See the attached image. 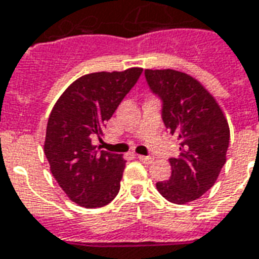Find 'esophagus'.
Wrapping results in <instances>:
<instances>
[{
	"mask_svg": "<svg viewBox=\"0 0 259 259\" xmlns=\"http://www.w3.org/2000/svg\"><path fill=\"white\" fill-rule=\"evenodd\" d=\"M139 159H140L143 163H146V165H150V163L154 162V158L147 157V155H139Z\"/></svg>",
	"mask_w": 259,
	"mask_h": 259,
	"instance_id": "esophagus-1",
	"label": "esophagus"
}]
</instances>
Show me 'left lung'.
Segmentation results:
<instances>
[{
  "label": "left lung",
  "instance_id": "8db88e82",
  "mask_svg": "<svg viewBox=\"0 0 259 259\" xmlns=\"http://www.w3.org/2000/svg\"><path fill=\"white\" fill-rule=\"evenodd\" d=\"M144 74L161 100L163 124L179 144V154L169 158L172 175L158 182V191L175 204L197 200L213 186L226 162L228 120L215 98L189 74L172 69H147Z\"/></svg>",
  "mask_w": 259,
  "mask_h": 259
}]
</instances>
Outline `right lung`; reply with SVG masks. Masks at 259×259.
<instances>
[{"label":"right lung","mask_w":259,"mask_h":259,"mask_svg":"<svg viewBox=\"0 0 259 259\" xmlns=\"http://www.w3.org/2000/svg\"><path fill=\"white\" fill-rule=\"evenodd\" d=\"M143 69L81 76L59 97L48 118L44 152L51 174L70 200L85 208L109 204L120 189L126 161L91 144Z\"/></svg>","instance_id":"1"}]
</instances>
